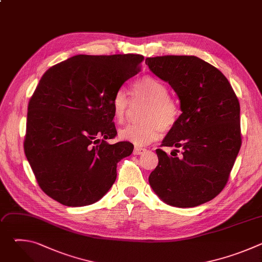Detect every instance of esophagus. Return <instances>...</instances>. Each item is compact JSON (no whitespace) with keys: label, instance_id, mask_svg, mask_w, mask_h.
<instances>
[{"label":"esophagus","instance_id":"34e87169","mask_svg":"<svg viewBox=\"0 0 262 262\" xmlns=\"http://www.w3.org/2000/svg\"><path fill=\"white\" fill-rule=\"evenodd\" d=\"M145 151H146V149L143 147H140V146H135V148H134V155H136V156L142 155Z\"/></svg>","mask_w":262,"mask_h":262}]
</instances>
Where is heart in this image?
I'll return each mask as SVG.
<instances>
[{
	"instance_id": "b5f03b06",
	"label": "heart",
	"mask_w": 262,
	"mask_h": 262,
	"mask_svg": "<svg viewBox=\"0 0 262 262\" xmlns=\"http://www.w3.org/2000/svg\"><path fill=\"white\" fill-rule=\"evenodd\" d=\"M168 94V87L152 76L136 80L133 84V101L147 103L142 113L144 121L122 128L120 138L136 145H146L158 140L163 130H173L180 119L181 108L177 100ZM130 107L132 99L127 93L123 89L118 90L112 99L114 118L118 123L125 121Z\"/></svg>"
}]
</instances>
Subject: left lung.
Masks as SVG:
<instances>
[{
	"mask_svg": "<svg viewBox=\"0 0 262 262\" xmlns=\"http://www.w3.org/2000/svg\"><path fill=\"white\" fill-rule=\"evenodd\" d=\"M145 63L169 83L181 116L162 146L149 183L167 204L194 207L216 197L229 179L242 145L239 101L226 77L195 56H160ZM181 155L178 156L177 154Z\"/></svg>",
	"mask_w": 262,
	"mask_h": 262,
	"instance_id": "1",
	"label": "left lung"
}]
</instances>
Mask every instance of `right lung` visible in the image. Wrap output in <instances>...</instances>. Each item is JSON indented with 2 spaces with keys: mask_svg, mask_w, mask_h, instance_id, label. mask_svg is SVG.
<instances>
[{
  "mask_svg": "<svg viewBox=\"0 0 262 262\" xmlns=\"http://www.w3.org/2000/svg\"><path fill=\"white\" fill-rule=\"evenodd\" d=\"M142 55H78L48 69L30 98L24 148L40 189L66 206L98 201L132 155L117 135L112 99L140 71Z\"/></svg>",
  "mask_w": 262,
  "mask_h": 262,
  "instance_id": "1",
  "label": "right lung"
}]
</instances>
